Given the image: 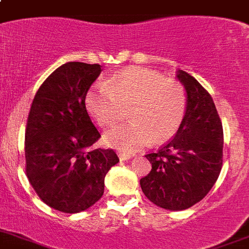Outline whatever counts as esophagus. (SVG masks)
I'll use <instances>...</instances> for the list:
<instances>
[{"label": "esophagus", "mask_w": 249, "mask_h": 249, "mask_svg": "<svg viewBox=\"0 0 249 249\" xmlns=\"http://www.w3.org/2000/svg\"><path fill=\"white\" fill-rule=\"evenodd\" d=\"M118 157H120L121 160H128V159L131 158V154H127V153L118 152Z\"/></svg>", "instance_id": "esophagus-1"}]
</instances>
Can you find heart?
Returning <instances> with one entry per match:
<instances>
[{"mask_svg": "<svg viewBox=\"0 0 249 249\" xmlns=\"http://www.w3.org/2000/svg\"><path fill=\"white\" fill-rule=\"evenodd\" d=\"M86 108L100 127H108L127 116L128 122L105 133L106 144L133 152L148 142L169 140L181 126L186 113V91L174 79H165L154 70L129 67L107 83L89 90Z\"/></svg>", "mask_w": 249, "mask_h": 249, "instance_id": "b5f03b06", "label": "heart"}]
</instances>
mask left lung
<instances>
[{
    "mask_svg": "<svg viewBox=\"0 0 249 249\" xmlns=\"http://www.w3.org/2000/svg\"><path fill=\"white\" fill-rule=\"evenodd\" d=\"M186 91V113L177 134L157 152L145 154L152 170L141 188L157 206L180 211L201 201L220 175L223 129L213 100L201 84L178 70Z\"/></svg>",
    "mask_w": 249,
    "mask_h": 249,
    "instance_id": "obj_1",
    "label": "left lung"
}]
</instances>
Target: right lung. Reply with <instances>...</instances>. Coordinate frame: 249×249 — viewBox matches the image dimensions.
<instances>
[{
    "mask_svg": "<svg viewBox=\"0 0 249 249\" xmlns=\"http://www.w3.org/2000/svg\"><path fill=\"white\" fill-rule=\"evenodd\" d=\"M100 74L99 64H63L38 89L27 120V178L40 200L61 213L99 201L107 172L120 161L113 149L93 148L101 134L85 97Z\"/></svg>",
    "mask_w": 249,
    "mask_h": 249,
    "instance_id": "right-lung-1",
    "label": "right lung"
}]
</instances>
